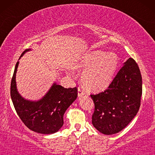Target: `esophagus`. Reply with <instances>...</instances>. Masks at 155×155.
Listing matches in <instances>:
<instances>
[{
    "mask_svg": "<svg viewBox=\"0 0 155 155\" xmlns=\"http://www.w3.org/2000/svg\"><path fill=\"white\" fill-rule=\"evenodd\" d=\"M85 94V93H84V91L82 90V88L80 87H78V97H80L82 96H83V95Z\"/></svg>",
    "mask_w": 155,
    "mask_h": 155,
    "instance_id": "esophagus-1",
    "label": "esophagus"
}]
</instances>
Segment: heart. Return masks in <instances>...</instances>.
Here are the masks:
<instances>
[{"mask_svg": "<svg viewBox=\"0 0 155 155\" xmlns=\"http://www.w3.org/2000/svg\"><path fill=\"white\" fill-rule=\"evenodd\" d=\"M118 65V56L114 53L92 51L82 55L73 65V68L82 71L81 81L88 90L99 92L109 86Z\"/></svg>", "mask_w": 155, "mask_h": 155, "instance_id": "1", "label": "heart"}]
</instances>
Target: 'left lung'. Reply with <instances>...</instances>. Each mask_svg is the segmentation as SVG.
<instances>
[{
	"instance_id": "1",
	"label": "left lung",
	"mask_w": 155,
	"mask_h": 155,
	"mask_svg": "<svg viewBox=\"0 0 155 155\" xmlns=\"http://www.w3.org/2000/svg\"><path fill=\"white\" fill-rule=\"evenodd\" d=\"M142 76L132 58L124 63L104 92L92 94V125L104 135L116 134L128 126L140 106Z\"/></svg>"
}]
</instances>
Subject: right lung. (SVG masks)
I'll use <instances>...</instances> for the list:
<instances>
[{"label": "right lung", "mask_w": 155, "mask_h": 155, "mask_svg": "<svg viewBox=\"0 0 155 155\" xmlns=\"http://www.w3.org/2000/svg\"><path fill=\"white\" fill-rule=\"evenodd\" d=\"M31 48L25 50V53ZM19 61L15 68L10 84V96L17 114L30 130L41 134H53L60 130L63 125V115L68 108L78 97V89L64 88L56 82L41 99L37 101L29 100L21 96L17 88L16 73Z\"/></svg>", "instance_id": "1"}]
</instances>
